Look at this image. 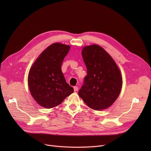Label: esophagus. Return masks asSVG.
I'll list each match as a JSON object with an SVG mask.
<instances>
[{"label": "esophagus", "instance_id": "34e87169", "mask_svg": "<svg viewBox=\"0 0 151 151\" xmlns=\"http://www.w3.org/2000/svg\"><path fill=\"white\" fill-rule=\"evenodd\" d=\"M73 89H74V91H78V88L77 86H74L73 87Z\"/></svg>", "mask_w": 151, "mask_h": 151}]
</instances>
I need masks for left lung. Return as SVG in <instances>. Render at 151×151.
<instances>
[{"instance_id":"8db88e82","label":"left lung","mask_w":151,"mask_h":151,"mask_svg":"<svg viewBox=\"0 0 151 151\" xmlns=\"http://www.w3.org/2000/svg\"><path fill=\"white\" fill-rule=\"evenodd\" d=\"M81 53L87 75L78 92L79 96L93 109H106L121 91L120 70L109 54L97 45L84 47Z\"/></svg>"}]
</instances>
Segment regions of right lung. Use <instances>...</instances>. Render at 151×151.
Wrapping results in <instances>:
<instances>
[{"mask_svg": "<svg viewBox=\"0 0 151 151\" xmlns=\"http://www.w3.org/2000/svg\"><path fill=\"white\" fill-rule=\"evenodd\" d=\"M70 46L52 44L40 54L30 69L28 85L32 96L38 104L52 108L60 104L73 92L66 82L61 66Z\"/></svg>", "mask_w": 151, "mask_h": 151, "instance_id": "add662e5", "label": "right lung"}]
</instances>
